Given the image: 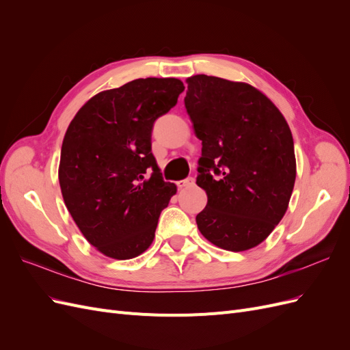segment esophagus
<instances>
[{
	"label": "esophagus",
	"mask_w": 350,
	"mask_h": 350,
	"mask_svg": "<svg viewBox=\"0 0 350 350\" xmlns=\"http://www.w3.org/2000/svg\"><path fill=\"white\" fill-rule=\"evenodd\" d=\"M194 184V178H185V179H181V181H178L176 185L178 188H185V187H191Z\"/></svg>",
	"instance_id": "1"
}]
</instances>
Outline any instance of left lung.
<instances>
[{
    "label": "left lung",
    "instance_id": "obj_1",
    "mask_svg": "<svg viewBox=\"0 0 350 350\" xmlns=\"http://www.w3.org/2000/svg\"><path fill=\"white\" fill-rule=\"evenodd\" d=\"M187 83L185 108L203 144L197 185L207 194L197 226L219 248L247 251L288 210L296 178L291 129L276 105L248 83L206 74Z\"/></svg>",
    "mask_w": 350,
    "mask_h": 350
}]
</instances>
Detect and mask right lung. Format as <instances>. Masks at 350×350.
I'll return each instance as SVG.
<instances>
[{"mask_svg": "<svg viewBox=\"0 0 350 350\" xmlns=\"http://www.w3.org/2000/svg\"><path fill=\"white\" fill-rule=\"evenodd\" d=\"M178 79H137L89 99L62 140L58 179L80 232L103 256L130 260L152 245L176 194L152 153L154 121L176 105Z\"/></svg>", "mask_w": 350, "mask_h": 350, "instance_id": "right-lung-1", "label": "right lung"}]
</instances>
